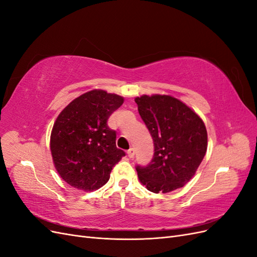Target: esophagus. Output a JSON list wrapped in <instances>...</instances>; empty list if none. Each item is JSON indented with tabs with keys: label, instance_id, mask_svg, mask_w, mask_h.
Masks as SVG:
<instances>
[{
	"label": "esophagus",
	"instance_id": "34e87169",
	"mask_svg": "<svg viewBox=\"0 0 257 257\" xmlns=\"http://www.w3.org/2000/svg\"><path fill=\"white\" fill-rule=\"evenodd\" d=\"M127 155L130 159H133L135 157V149L134 148H131V149L127 150Z\"/></svg>",
	"mask_w": 257,
	"mask_h": 257
}]
</instances>
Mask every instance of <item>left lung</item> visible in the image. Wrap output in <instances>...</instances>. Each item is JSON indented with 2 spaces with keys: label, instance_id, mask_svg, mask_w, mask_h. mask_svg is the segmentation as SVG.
I'll return each mask as SVG.
<instances>
[{
  "label": "left lung",
  "instance_id": "1",
  "mask_svg": "<svg viewBox=\"0 0 257 257\" xmlns=\"http://www.w3.org/2000/svg\"><path fill=\"white\" fill-rule=\"evenodd\" d=\"M135 102L154 144L149 164L136 165L139 180L153 193L182 188L195 175L207 151L204 122L172 96L143 95Z\"/></svg>",
  "mask_w": 257,
  "mask_h": 257
}]
</instances>
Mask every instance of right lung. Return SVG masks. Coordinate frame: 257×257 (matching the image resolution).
I'll return each mask as SVG.
<instances>
[{
  "mask_svg": "<svg viewBox=\"0 0 257 257\" xmlns=\"http://www.w3.org/2000/svg\"><path fill=\"white\" fill-rule=\"evenodd\" d=\"M122 104L119 95L93 90L75 98L59 114L50 150L59 175L69 185L93 191L109 180L125 152L116 148V132L107 120Z\"/></svg>",
  "mask_w": 257,
  "mask_h": 257,
  "instance_id": "1",
  "label": "right lung"
}]
</instances>
